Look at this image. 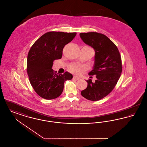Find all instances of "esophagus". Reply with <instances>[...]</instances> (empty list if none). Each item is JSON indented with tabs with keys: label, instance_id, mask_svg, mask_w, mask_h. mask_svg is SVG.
Masks as SVG:
<instances>
[{
	"label": "esophagus",
	"instance_id": "esophagus-1",
	"mask_svg": "<svg viewBox=\"0 0 147 147\" xmlns=\"http://www.w3.org/2000/svg\"><path fill=\"white\" fill-rule=\"evenodd\" d=\"M73 79H76V80H79V79H80V78H79V77H76V76H74Z\"/></svg>",
	"mask_w": 147,
	"mask_h": 147
}]
</instances>
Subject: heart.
Returning <instances> with one entry per match:
<instances>
[{"label": "heart", "mask_w": 147, "mask_h": 147, "mask_svg": "<svg viewBox=\"0 0 147 147\" xmlns=\"http://www.w3.org/2000/svg\"><path fill=\"white\" fill-rule=\"evenodd\" d=\"M68 68L71 72L77 74H80L83 70L86 69V67L85 65L77 63H73L70 64Z\"/></svg>", "instance_id": "1"}]
</instances>
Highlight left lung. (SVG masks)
<instances>
[{
  "mask_svg": "<svg viewBox=\"0 0 147 147\" xmlns=\"http://www.w3.org/2000/svg\"><path fill=\"white\" fill-rule=\"evenodd\" d=\"M80 37L95 51L93 69L89 75L96 78L94 82L91 79L86 80L88 86L81 94L89 100L98 101L108 95L117 84L122 70L121 57L115 44L104 34L80 33Z\"/></svg>",
  "mask_w": 147,
  "mask_h": 147,
  "instance_id": "1",
  "label": "left lung"
}]
</instances>
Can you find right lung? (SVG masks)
I'll use <instances>...</instances> for the list:
<instances>
[{
  "label": "right lung",
  "mask_w": 147,
  "mask_h": 147,
  "mask_svg": "<svg viewBox=\"0 0 147 147\" xmlns=\"http://www.w3.org/2000/svg\"><path fill=\"white\" fill-rule=\"evenodd\" d=\"M76 35V32H48L31 47L27 59V72L30 84L40 97L47 100L58 98L63 92L64 82L73 78L68 71L56 74L52 67L55 60L62 58L65 45Z\"/></svg>",
  "instance_id": "right-lung-1"
}]
</instances>
